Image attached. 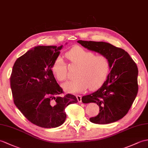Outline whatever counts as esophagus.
I'll return each instance as SVG.
<instances>
[{"label": "esophagus", "mask_w": 148, "mask_h": 148, "mask_svg": "<svg viewBox=\"0 0 148 148\" xmlns=\"http://www.w3.org/2000/svg\"><path fill=\"white\" fill-rule=\"evenodd\" d=\"M76 98H77V101H78V102L79 103H81V101H82V97L81 96H80V95H76Z\"/></svg>", "instance_id": "obj_1"}]
</instances>
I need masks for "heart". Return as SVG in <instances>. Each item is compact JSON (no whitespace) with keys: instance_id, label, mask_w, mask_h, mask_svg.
<instances>
[{"instance_id":"1","label":"heart","mask_w":148,"mask_h":148,"mask_svg":"<svg viewBox=\"0 0 148 148\" xmlns=\"http://www.w3.org/2000/svg\"><path fill=\"white\" fill-rule=\"evenodd\" d=\"M66 57L70 62L79 66L76 79L65 82L62 88L69 93L84 92L89 88L95 90L103 84L110 71V61L103 55H97L81 47H74L67 51ZM51 71L58 81H64L67 78V66L62 56L55 59Z\"/></svg>"}]
</instances>
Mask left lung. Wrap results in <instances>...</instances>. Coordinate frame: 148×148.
<instances>
[{"label": "left lung", "instance_id": "1", "mask_svg": "<svg viewBox=\"0 0 148 148\" xmlns=\"http://www.w3.org/2000/svg\"><path fill=\"white\" fill-rule=\"evenodd\" d=\"M77 42L86 49L107 57L111 69L100 88L82 97L84 103H95L99 106L98 115L90 121L98 124H107L122 119L138 92L136 64L127 51L110 43L82 40Z\"/></svg>", "mask_w": 148, "mask_h": 148}]
</instances>
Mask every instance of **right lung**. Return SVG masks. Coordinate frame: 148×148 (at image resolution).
<instances>
[{
	"label": "right lung",
	"instance_id": "add662e5",
	"mask_svg": "<svg viewBox=\"0 0 148 148\" xmlns=\"http://www.w3.org/2000/svg\"><path fill=\"white\" fill-rule=\"evenodd\" d=\"M62 45L38 46L15 62L10 77L14 103L29 122L43 128H55L66 121L65 108L77 99L64 97L51 66Z\"/></svg>",
	"mask_w": 148,
	"mask_h": 148
}]
</instances>
